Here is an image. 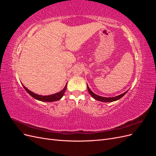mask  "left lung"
Instances as JSON below:
<instances>
[{
  "label": "left lung",
  "instance_id": "8db88e82",
  "mask_svg": "<svg viewBox=\"0 0 156 156\" xmlns=\"http://www.w3.org/2000/svg\"><path fill=\"white\" fill-rule=\"evenodd\" d=\"M87 88H88V92L90 93V94L92 96V97L93 98L95 99V100H98V101H102V102H112V101H116L118 100H119V99L122 98V97H123L125 94L127 93V90L126 92H125L124 93L120 94V95L119 96H115V97H112V98H105V97H102V96H98L97 95V94H94L90 89L89 87L87 85Z\"/></svg>",
  "mask_w": 156,
  "mask_h": 156
}]
</instances>
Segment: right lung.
<instances>
[{"label":"right lung","mask_w":156,"mask_h":156,"mask_svg":"<svg viewBox=\"0 0 156 156\" xmlns=\"http://www.w3.org/2000/svg\"><path fill=\"white\" fill-rule=\"evenodd\" d=\"M23 87L25 89V90L29 93L30 95L34 98V99L37 100L39 101H48V102H51V101H58L59 100H60L61 98H62L64 94L66 92V87H67V83L66 84L65 87L64 88V89L62 90H61L60 92L56 93L54 94H52V95H49V96H41V95H38V94H36L34 92H32L31 91H30L29 89L27 88L23 84Z\"/></svg>","instance_id":"obj_1"}]
</instances>
